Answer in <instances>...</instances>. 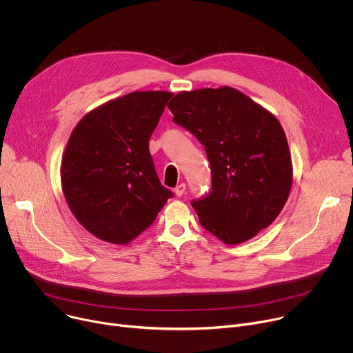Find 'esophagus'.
Listing matches in <instances>:
<instances>
[{"label":"esophagus","instance_id":"1","mask_svg":"<svg viewBox=\"0 0 353 353\" xmlns=\"http://www.w3.org/2000/svg\"><path fill=\"white\" fill-rule=\"evenodd\" d=\"M184 192H185V184H184V183L177 184L176 188H174V194H176L177 196H181Z\"/></svg>","mask_w":353,"mask_h":353}]
</instances>
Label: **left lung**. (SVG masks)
<instances>
[{"instance_id":"1","label":"left lung","mask_w":353,"mask_h":353,"mask_svg":"<svg viewBox=\"0 0 353 353\" xmlns=\"http://www.w3.org/2000/svg\"><path fill=\"white\" fill-rule=\"evenodd\" d=\"M173 121L205 146L212 190L192 199L199 223L226 244L268 228L292 187L288 141L275 116L241 92L222 86L177 93Z\"/></svg>"}]
</instances>
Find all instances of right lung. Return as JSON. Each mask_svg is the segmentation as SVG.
<instances>
[{"label":"right lung","mask_w":353,"mask_h":353,"mask_svg":"<svg viewBox=\"0 0 353 353\" xmlns=\"http://www.w3.org/2000/svg\"><path fill=\"white\" fill-rule=\"evenodd\" d=\"M172 96L150 90L110 100L88 113L70 137L63 191L78 222L100 240L130 243L173 196L149 152L150 135Z\"/></svg>","instance_id":"add662e5"}]
</instances>
